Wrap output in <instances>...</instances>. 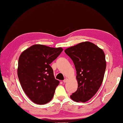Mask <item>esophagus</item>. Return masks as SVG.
I'll use <instances>...</instances> for the list:
<instances>
[{
  "label": "esophagus",
  "mask_w": 123,
  "mask_h": 123,
  "mask_svg": "<svg viewBox=\"0 0 123 123\" xmlns=\"http://www.w3.org/2000/svg\"><path fill=\"white\" fill-rule=\"evenodd\" d=\"M68 79L67 78H66L65 79H64V80H63V82H64V83H65V82H68Z\"/></svg>",
  "instance_id": "esophagus-1"
}]
</instances>
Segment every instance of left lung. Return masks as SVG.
Wrapping results in <instances>:
<instances>
[{
    "label": "left lung",
    "mask_w": 123,
    "mask_h": 123,
    "mask_svg": "<svg viewBox=\"0 0 123 123\" xmlns=\"http://www.w3.org/2000/svg\"><path fill=\"white\" fill-rule=\"evenodd\" d=\"M65 52L74 64L78 89L70 96L73 101L86 102L95 95L103 82L106 68L102 49L90 42L67 48Z\"/></svg>",
    "instance_id": "8db88e82"
}]
</instances>
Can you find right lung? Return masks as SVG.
Returning a JSON list of instances; mask_svg holds the SVG:
<instances>
[{"label": "right lung", "instance_id": "add662e5", "mask_svg": "<svg viewBox=\"0 0 123 123\" xmlns=\"http://www.w3.org/2000/svg\"><path fill=\"white\" fill-rule=\"evenodd\" d=\"M62 48L35 44L24 51L18 61V76L25 94L34 103L44 105L51 100L59 81L50 64L62 51Z\"/></svg>", "mask_w": 123, "mask_h": 123}]
</instances>
